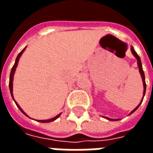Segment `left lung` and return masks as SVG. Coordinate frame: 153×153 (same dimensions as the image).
Listing matches in <instances>:
<instances>
[{
  "mask_svg": "<svg viewBox=\"0 0 153 153\" xmlns=\"http://www.w3.org/2000/svg\"><path fill=\"white\" fill-rule=\"evenodd\" d=\"M131 51L132 53H133V55L135 57H136V59H137V60H138V69H139V72H140V74H141L142 76V79H143V97H144L145 95V93H146V82H145V76H144V72H143V67H142V63H141V60H140V57L138 56V55L137 53H136V51H134V47H131ZM142 102H143V100H142ZM142 102L139 104H138V106L135 108L134 110H133L131 112H130V114H132L133 112H134L136 110L138 109V106H140V104L142 103ZM107 120H118V119H116V120H114V119H110V118H107V117H106Z\"/></svg>",
  "mask_w": 153,
  "mask_h": 153,
  "instance_id": "1",
  "label": "left lung"
}]
</instances>
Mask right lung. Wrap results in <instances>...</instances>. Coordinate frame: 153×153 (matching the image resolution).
<instances>
[{
  "mask_svg": "<svg viewBox=\"0 0 153 153\" xmlns=\"http://www.w3.org/2000/svg\"><path fill=\"white\" fill-rule=\"evenodd\" d=\"M25 48H24V49H23V50H22L21 51L19 52V55L17 56V57H16V60H15V65H14V66L12 67L11 71H10V82H9V87H10V93H11V96H12V97H13V99H14V97H13V77H14V74H15V69H16V67H17V65H18L19 60V57L21 56L22 53H23V52L25 51ZM14 101H15V100H14ZM15 104H16V106L19 107V109L22 112L24 113L25 115H27L25 113V111H23L21 108H20V106H19L18 104H17V102H16L15 101ZM60 115V114H59V115H56V117H54V118H52V119H50V120H38V121L42 122V123H48V122H51V121H53V120H56V119L58 118V117H59ZM27 116H28V115H27Z\"/></svg>",
  "mask_w": 153,
  "mask_h": 153,
  "instance_id": "obj_1",
  "label": "right lung"
}]
</instances>
